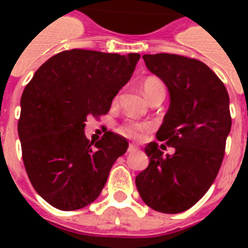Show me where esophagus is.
<instances>
[{"mask_svg":"<svg viewBox=\"0 0 248 248\" xmlns=\"http://www.w3.org/2000/svg\"><path fill=\"white\" fill-rule=\"evenodd\" d=\"M138 151V148L135 145H128V149H127V153H134V152Z\"/></svg>","mask_w":248,"mask_h":248,"instance_id":"obj_1","label":"esophagus"}]
</instances>
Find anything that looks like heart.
I'll use <instances>...</instances> for the list:
<instances>
[{"label": "heart", "mask_w": 248, "mask_h": 248, "mask_svg": "<svg viewBox=\"0 0 248 248\" xmlns=\"http://www.w3.org/2000/svg\"><path fill=\"white\" fill-rule=\"evenodd\" d=\"M141 89L148 100L162 101L166 96V85L162 79L158 77H148L141 83ZM151 128V124L147 122H136V121H127L121 126V132L131 139H138L144 131Z\"/></svg>", "instance_id": "1"}]
</instances>
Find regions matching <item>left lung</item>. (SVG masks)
Wrapping results in <instances>:
<instances>
[{
  "mask_svg": "<svg viewBox=\"0 0 248 248\" xmlns=\"http://www.w3.org/2000/svg\"><path fill=\"white\" fill-rule=\"evenodd\" d=\"M143 59L169 89V110L155 136L175 153L163 155L155 141L148 144L149 165L135 184L149 207L179 214L206 194L219 172L232 127L229 95L200 60L175 54H147Z\"/></svg>",
  "mask_w": 248,
  "mask_h": 248,
  "instance_id": "left-lung-1",
  "label": "left lung"
}]
</instances>
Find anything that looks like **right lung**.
Masks as SVG:
<instances>
[{
  "label": "right lung",
  "mask_w": 248,
  "mask_h": 248,
  "mask_svg": "<svg viewBox=\"0 0 248 248\" xmlns=\"http://www.w3.org/2000/svg\"><path fill=\"white\" fill-rule=\"evenodd\" d=\"M139 59L73 48L50 58L25 86L17 124L23 162L33 188L58 210H79L96 200L113 163L127 151V140L112 131L90 141L85 122L109 112Z\"/></svg>",
  "instance_id": "obj_1"
}]
</instances>
